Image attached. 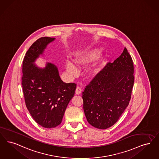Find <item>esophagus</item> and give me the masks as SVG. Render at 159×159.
Here are the masks:
<instances>
[{
  "label": "esophagus",
  "instance_id": "esophagus-1",
  "mask_svg": "<svg viewBox=\"0 0 159 159\" xmlns=\"http://www.w3.org/2000/svg\"><path fill=\"white\" fill-rule=\"evenodd\" d=\"M82 89H81V88H80L79 86H77L76 88V95H80L81 94V93H82Z\"/></svg>",
  "mask_w": 159,
  "mask_h": 159
}]
</instances>
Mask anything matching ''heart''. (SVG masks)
<instances>
[{"label":"heart","mask_w":159,"mask_h":159,"mask_svg":"<svg viewBox=\"0 0 159 159\" xmlns=\"http://www.w3.org/2000/svg\"><path fill=\"white\" fill-rule=\"evenodd\" d=\"M101 52V48L99 47L84 51L75 58V62L79 66H85L92 62L97 58L95 62L91 65L86 70V73L88 76L94 77L102 70L106 61V58L105 56H99ZM66 69L71 76H76L78 73L76 66L70 61H67L66 63Z\"/></svg>","instance_id":"1"}]
</instances>
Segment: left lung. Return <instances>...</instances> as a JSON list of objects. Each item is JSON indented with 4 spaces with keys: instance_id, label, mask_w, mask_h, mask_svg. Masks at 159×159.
Wrapping results in <instances>:
<instances>
[{
    "instance_id": "obj_1",
    "label": "left lung",
    "mask_w": 159,
    "mask_h": 159,
    "mask_svg": "<svg viewBox=\"0 0 159 159\" xmlns=\"http://www.w3.org/2000/svg\"><path fill=\"white\" fill-rule=\"evenodd\" d=\"M134 82L133 60L125 48L83 92V110L89 124L101 129L114 125L129 104Z\"/></svg>"
}]
</instances>
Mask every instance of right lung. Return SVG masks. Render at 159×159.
<instances>
[{
	"mask_svg": "<svg viewBox=\"0 0 159 159\" xmlns=\"http://www.w3.org/2000/svg\"><path fill=\"white\" fill-rule=\"evenodd\" d=\"M55 38L41 37L26 53L22 64V86L26 106L33 119L46 128L57 127L75 95L76 84L61 80L57 66L47 63L44 68L35 64Z\"/></svg>",
	"mask_w": 159,
	"mask_h": 159,
	"instance_id": "obj_1",
	"label": "right lung"
}]
</instances>
